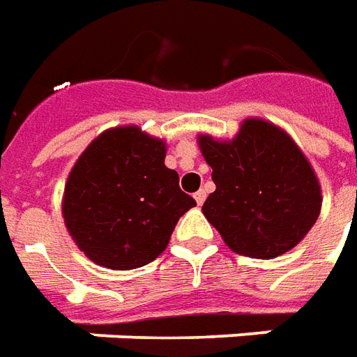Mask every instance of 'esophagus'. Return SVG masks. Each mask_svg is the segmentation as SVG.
Returning <instances> with one entry per match:
<instances>
[{
	"mask_svg": "<svg viewBox=\"0 0 357 357\" xmlns=\"http://www.w3.org/2000/svg\"><path fill=\"white\" fill-rule=\"evenodd\" d=\"M194 199H196V204H198V206H202V204L206 202V192L198 190L196 194H194Z\"/></svg>",
	"mask_w": 357,
	"mask_h": 357,
	"instance_id": "34e87169",
	"label": "esophagus"
}]
</instances>
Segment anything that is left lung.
I'll return each instance as SVG.
<instances>
[{
  "mask_svg": "<svg viewBox=\"0 0 357 357\" xmlns=\"http://www.w3.org/2000/svg\"><path fill=\"white\" fill-rule=\"evenodd\" d=\"M215 192L202 211L236 254L271 259L310 232L321 188L294 140L267 121L248 119L232 142L198 138Z\"/></svg>",
  "mask_w": 357,
  "mask_h": 357,
  "instance_id": "left-lung-1",
  "label": "left lung"
}]
</instances>
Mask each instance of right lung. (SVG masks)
Masks as SVG:
<instances>
[{
    "instance_id": "1",
    "label": "right lung",
    "mask_w": 357,
    "mask_h": 357,
    "mask_svg": "<svg viewBox=\"0 0 357 357\" xmlns=\"http://www.w3.org/2000/svg\"><path fill=\"white\" fill-rule=\"evenodd\" d=\"M194 206L178 173L165 167V144L138 126H119L100 134L75 163L63 217L93 264L126 271L153 261Z\"/></svg>"
}]
</instances>
